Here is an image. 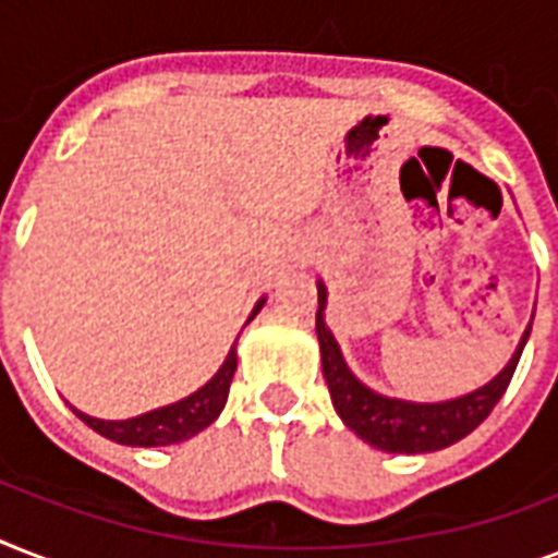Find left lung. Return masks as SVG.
Returning a JSON list of instances; mask_svg holds the SVG:
<instances>
[{
	"label": "left lung",
	"instance_id": "left-lung-1",
	"mask_svg": "<svg viewBox=\"0 0 558 558\" xmlns=\"http://www.w3.org/2000/svg\"><path fill=\"white\" fill-rule=\"evenodd\" d=\"M318 313H315V332L322 344V367L327 388H330L332 405L339 411L341 423L350 432L362 437L367 446L390 454H425V451H440L451 442L463 440L477 425L484 423L495 402L504 397V390L510 385L515 365H519L521 350L530 339V318L527 330L521 336L519 348L510 356V362L495 373L493 379L481 388L469 390L463 397L442 399V402H411V399L385 397L379 390L367 388L356 373L350 371L341 348L332 330L324 322L327 313V287L318 278Z\"/></svg>",
	"mask_w": 558,
	"mask_h": 558
}]
</instances>
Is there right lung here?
Listing matches in <instances>:
<instances>
[{"mask_svg": "<svg viewBox=\"0 0 558 558\" xmlns=\"http://www.w3.org/2000/svg\"><path fill=\"white\" fill-rule=\"evenodd\" d=\"M266 298H260L254 304L248 322L254 315L260 313ZM245 322V324H248ZM236 371V341L228 350L226 362L219 365V371L210 376L199 390H193L191 397L179 399V402H170L165 408H156V411H147V414L130 416V420H98V416H89L77 411L72 405V411L81 416L83 423L89 425L92 432H98L100 437H107L112 442H121V446H142V449H150V446H173V442L191 440L193 434L205 432L226 408L228 388H231V379H234Z\"/></svg>", "mask_w": 558, "mask_h": 558, "instance_id": "right-lung-1", "label": "right lung"}]
</instances>
